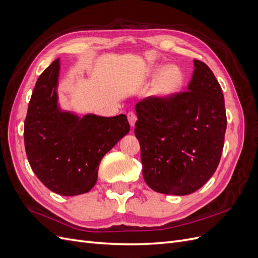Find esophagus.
I'll list each match as a JSON object with an SVG mask.
<instances>
[{
  "mask_svg": "<svg viewBox=\"0 0 258 258\" xmlns=\"http://www.w3.org/2000/svg\"><path fill=\"white\" fill-rule=\"evenodd\" d=\"M127 118H128V121H129V123H130V126H131V127H135V124H136V122H137V115H136L135 113L129 112V113L127 114Z\"/></svg>",
  "mask_w": 258,
  "mask_h": 258,
  "instance_id": "esophagus-1",
  "label": "esophagus"
}]
</instances>
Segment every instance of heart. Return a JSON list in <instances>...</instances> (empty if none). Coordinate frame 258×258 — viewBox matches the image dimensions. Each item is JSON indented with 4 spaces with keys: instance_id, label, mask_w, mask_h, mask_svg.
I'll return each mask as SVG.
<instances>
[{
    "instance_id": "obj_1",
    "label": "heart",
    "mask_w": 258,
    "mask_h": 258,
    "mask_svg": "<svg viewBox=\"0 0 258 258\" xmlns=\"http://www.w3.org/2000/svg\"><path fill=\"white\" fill-rule=\"evenodd\" d=\"M156 79L153 83V96L158 100H168L182 90L185 83L183 70L177 66L158 67L152 72Z\"/></svg>"
}]
</instances>
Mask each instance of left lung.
Listing matches in <instances>:
<instances>
[{
  "label": "left lung",
  "instance_id": "left-lung-1",
  "mask_svg": "<svg viewBox=\"0 0 258 258\" xmlns=\"http://www.w3.org/2000/svg\"><path fill=\"white\" fill-rule=\"evenodd\" d=\"M194 67L188 91L136 104L143 177L157 192L185 196L198 190L221 160L227 127L222 88L206 63L194 60Z\"/></svg>",
  "mask_w": 258,
  "mask_h": 258
}]
</instances>
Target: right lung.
<instances>
[{"mask_svg":"<svg viewBox=\"0 0 258 258\" xmlns=\"http://www.w3.org/2000/svg\"><path fill=\"white\" fill-rule=\"evenodd\" d=\"M59 74L57 59L38 77L25 120V146L31 168L48 189L77 196L95 186L101 159L130 126L124 114L104 117L62 110Z\"/></svg>","mask_w":258,"mask_h":258,"instance_id":"1","label":"right lung"}]
</instances>
